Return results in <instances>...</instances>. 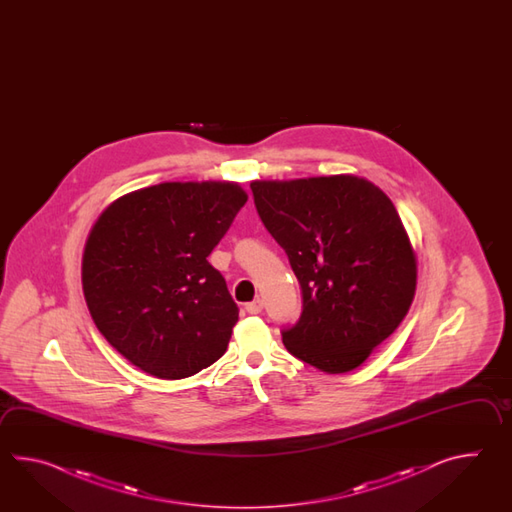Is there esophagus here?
Returning a JSON list of instances; mask_svg holds the SVG:
<instances>
[{"instance_id": "obj_1", "label": "esophagus", "mask_w": 512, "mask_h": 512, "mask_svg": "<svg viewBox=\"0 0 512 512\" xmlns=\"http://www.w3.org/2000/svg\"><path fill=\"white\" fill-rule=\"evenodd\" d=\"M245 309H247V313H251V315H258L263 311V302L261 300H254L251 304L245 305Z\"/></svg>"}]
</instances>
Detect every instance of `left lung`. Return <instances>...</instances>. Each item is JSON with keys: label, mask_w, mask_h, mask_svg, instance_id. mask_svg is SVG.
Returning a JSON list of instances; mask_svg holds the SVG:
<instances>
[{"label": "left lung", "mask_w": 512, "mask_h": 512, "mask_svg": "<svg viewBox=\"0 0 512 512\" xmlns=\"http://www.w3.org/2000/svg\"><path fill=\"white\" fill-rule=\"evenodd\" d=\"M251 188L302 287L304 309L283 329L285 348L326 373L359 368L403 322L417 285L414 247L390 197L348 174Z\"/></svg>", "instance_id": "8db88e82"}]
</instances>
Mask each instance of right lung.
Returning a JSON list of instances; mask_svg holds the SVG:
<instances>
[{
    "instance_id": "right-lung-1",
    "label": "right lung",
    "mask_w": 512,
    "mask_h": 512,
    "mask_svg": "<svg viewBox=\"0 0 512 512\" xmlns=\"http://www.w3.org/2000/svg\"><path fill=\"white\" fill-rule=\"evenodd\" d=\"M247 199L230 181L161 183L98 216L82 256L87 309L139 370L185 379L227 351L240 311L207 258Z\"/></svg>"
}]
</instances>
